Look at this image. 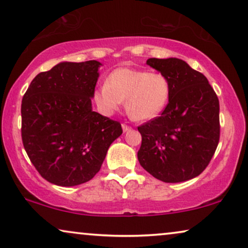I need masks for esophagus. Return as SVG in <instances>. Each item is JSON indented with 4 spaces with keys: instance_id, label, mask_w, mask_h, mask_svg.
Returning a JSON list of instances; mask_svg holds the SVG:
<instances>
[{
    "instance_id": "34e87169",
    "label": "esophagus",
    "mask_w": 248,
    "mask_h": 248,
    "mask_svg": "<svg viewBox=\"0 0 248 248\" xmlns=\"http://www.w3.org/2000/svg\"><path fill=\"white\" fill-rule=\"evenodd\" d=\"M122 128H123V132H127V131L131 130V127L126 124H122Z\"/></svg>"
}]
</instances>
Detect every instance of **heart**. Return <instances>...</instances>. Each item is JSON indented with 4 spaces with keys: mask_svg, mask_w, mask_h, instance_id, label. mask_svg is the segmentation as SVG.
Returning a JSON list of instances; mask_svg holds the SVG:
<instances>
[{
    "mask_svg": "<svg viewBox=\"0 0 248 248\" xmlns=\"http://www.w3.org/2000/svg\"><path fill=\"white\" fill-rule=\"evenodd\" d=\"M170 93V82L164 74L120 67L96 88L93 103L100 114L110 116L125 99V108L133 120L150 121L165 109Z\"/></svg>",
    "mask_w": 248,
    "mask_h": 248,
    "instance_id": "1",
    "label": "heart"
}]
</instances>
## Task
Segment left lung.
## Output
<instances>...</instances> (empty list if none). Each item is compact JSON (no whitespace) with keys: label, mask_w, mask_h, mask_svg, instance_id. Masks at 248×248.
Segmentation results:
<instances>
[{"label":"left lung","mask_w":248,"mask_h":248,"mask_svg":"<svg viewBox=\"0 0 248 248\" xmlns=\"http://www.w3.org/2000/svg\"><path fill=\"white\" fill-rule=\"evenodd\" d=\"M167 78L171 93L161 115L138 127L140 165L159 181L181 183L199 176L219 143V100L202 73L185 61L149 59Z\"/></svg>","instance_id":"obj_1"}]
</instances>
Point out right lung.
I'll use <instances>...</instances> for the list:
<instances>
[{
  "label": "right lung",
  "mask_w": 248,
  "mask_h": 248,
  "mask_svg": "<svg viewBox=\"0 0 248 248\" xmlns=\"http://www.w3.org/2000/svg\"><path fill=\"white\" fill-rule=\"evenodd\" d=\"M101 65L61 62L37 74L22 98L23 147L52 184L71 187L90 181L123 133L118 122L93 110Z\"/></svg>",
  "instance_id": "add662e5"
}]
</instances>
